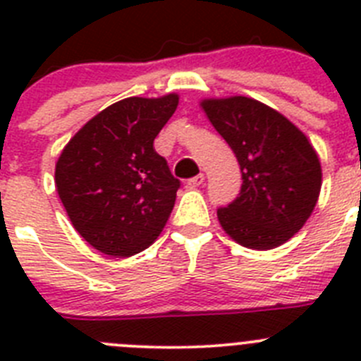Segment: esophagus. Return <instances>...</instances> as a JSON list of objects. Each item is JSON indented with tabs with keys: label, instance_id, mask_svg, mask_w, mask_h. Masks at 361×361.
<instances>
[{
	"label": "esophagus",
	"instance_id": "esophagus-1",
	"mask_svg": "<svg viewBox=\"0 0 361 361\" xmlns=\"http://www.w3.org/2000/svg\"><path fill=\"white\" fill-rule=\"evenodd\" d=\"M204 180H206L204 173H199V175H195V177H191L190 180H188V186H190V188H199L200 184L204 183Z\"/></svg>",
	"mask_w": 361,
	"mask_h": 361
}]
</instances>
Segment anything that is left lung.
<instances>
[{
  "label": "left lung",
  "instance_id": "left-lung-1",
  "mask_svg": "<svg viewBox=\"0 0 361 361\" xmlns=\"http://www.w3.org/2000/svg\"><path fill=\"white\" fill-rule=\"evenodd\" d=\"M200 104L242 171L238 197L216 209L220 226L250 250H273L288 242L320 195L322 166L307 137L255 99L235 95Z\"/></svg>",
  "mask_w": 361,
  "mask_h": 361
}]
</instances>
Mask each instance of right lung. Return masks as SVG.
Listing matches in <instances>:
<instances>
[{"mask_svg": "<svg viewBox=\"0 0 361 361\" xmlns=\"http://www.w3.org/2000/svg\"><path fill=\"white\" fill-rule=\"evenodd\" d=\"M177 104V94L123 99L88 121L57 159L59 199L73 228L101 253H141L164 228L180 180L153 141Z\"/></svg>", "mask_w": 361, "mask_h": 361, "instance_id": "add662e5", "label": "right lung"}]
</instances>
